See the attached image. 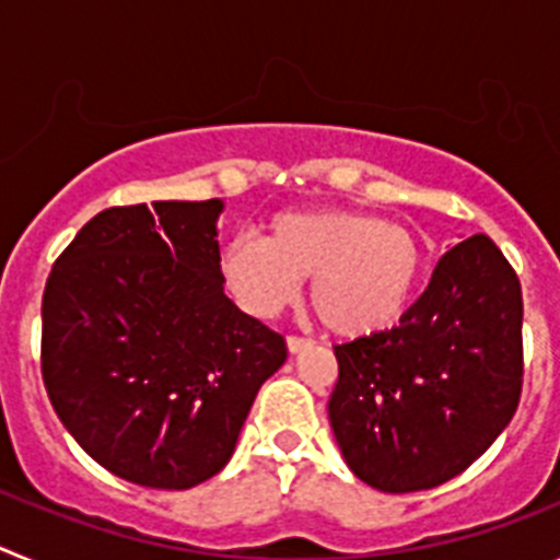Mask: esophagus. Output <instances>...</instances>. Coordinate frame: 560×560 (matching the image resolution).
Here are the masks:
<instances>
[{"label": "esophagus", "instance_id": "34e87169", "mask_svg": "<svg viewBox=\"0 0 560 560\" xmlns=\"http://www.w3.org/2000/svg\"><path fill=\"white\" fill-rule=\"evenodd\" d=\"M285 345H289V353H291V355L305 353V350L314 348V341L303 339V336H289V339H285Z\"/></svg>", "mask_w": 560, "mask_h": 560}]
</instances>
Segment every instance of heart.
Masks as SVG:
<instances>
[{"label":"heart","instance_id":"obj_1","mask_svg":"<svg viewBox=\"0 0 560 560\" xmlns=\"http://www.w3.org/2000/svg\"><path fill=\"white\" fill-rule=\"evenodd\" d=\"M423 271L427 249L409 226L355 210L280 212L266 237L237 235L221 249V277L252 316H275L311 277V308L345 339L398 325Z\"/></svg>","mask_w":560,"mask_h":560}]
</instances>
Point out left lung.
Here are the masks:
<instances>
[{"label": "left lung", "instance_id": "left-lung-1", "mask_svg": "<svg viewBox=\"0 0 560 560\" xmlns=\"http://www.w3.org/2000/svg\"><path fill=\"white\" fill-rule=\"evenodd\" d=\"M328 418L341 457L384 493L463 474L522 395V285L488 235L440 257L395 328L336 345Z\"/></svg>", "mask_w": 560, "mask_h": 560}]
</instances>
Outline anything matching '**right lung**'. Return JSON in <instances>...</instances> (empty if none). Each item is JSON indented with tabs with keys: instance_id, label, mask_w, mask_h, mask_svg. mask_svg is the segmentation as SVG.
<instances>
[{
	"instance_id": "right-lung-1",
	"label": "right lung",
	"mask_w": 560,
	"mask_h": 560,
	"mask_svg": "<svg viewBox=\"0 0 560 560\" xmlns=\"http://www.w3.org/2000/svg\"><path fill=\"white\" fill-rule=\"evenodd\" d=\"M224 201L97 212L63 249L42 303L52 409L114 477L187 491L230 463L283 336L224 294Z\"/></svg>"
}]
</instances>
